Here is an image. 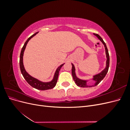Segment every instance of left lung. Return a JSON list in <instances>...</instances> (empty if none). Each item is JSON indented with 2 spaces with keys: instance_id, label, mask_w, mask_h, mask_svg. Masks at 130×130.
<instances>
[{
  "instance_id": "left-lung-1",
  "label": "left lung",
  "mask_w": 130,
  "mask_h": 130,
  "mask_svg": "<svg viewBox=\"0 0 130 130\" xmlns=\"http://www.w3.org/2000/svg\"><path fill=\"white\" fill-rule=\"evenodd\" d=\"M94 35L96 36L99 40L102 42V43H103V44L105 46V48L106 50V57H107V61H106V67L105 68V69H104L103 71H102L100 73L95 75L93 76V80L95 81V83L94 84V85L93 86H88L87 85V81L86 80H82L76 77V74H75V69L74 66L73 64L72 63V76L73 77V80L75 82L76 85L77 86H79V87H93V86H95L99 84L100 82L103 80V78L105 77L106 74L107 73L108 68H109V54H108V51L107 49V46H106V43L104 42L103 41V38H102L99 35L96 34H94Z\"/></svg>"
}]
</instances>
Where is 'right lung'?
Here are the masks:
<instances>
[{
  "label": "right lung",
  "mask_w": 130,
  "mask_h": 130,
  "mask_svg": "<svg viewBox=\"0 0 130 130\" xmlns=\"http://www.w3.org/2000/svg\"><path fill=\"white\" fill-rule=\"evenodd\" d=\"M37 33H38V32H36L35 34L32 35V36H30L28 39H27V41L24 43V45H23V48L22 49L21 54H20V59H19V66H20L21 71V73L23 75V77H24V78H25V80L26 81L27 83H28L31 86H32V87L36 88L37 89L42 90L52 89L56 85L57 79H58V74H59V72H60V69L63 66V64L64 63L62 64L58 67L56 70L55 73L54 78L53 79V80L52 81L49 82H43L40 81V80H38L36 79V78H35L31 76H30V75L26 72V70H25V68H24V65H23V54H24V52L25 49L26 48L27 43H28L29 41L31 38L33 37L34 36H35V35H36Z\"/></svg>",
  "instance_id": "obj_1"
}]
</instances>
